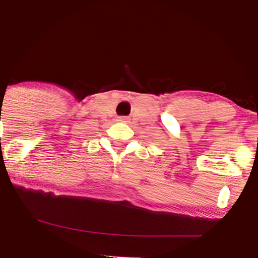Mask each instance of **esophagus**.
Here are the masks:
<instances>
[{
    "label": "esophagus",
    "mask_w": 258,
    "mask_h": 258,
    "mask_svg": "<svg viewBox=\"0 0 258 258\" xmlns=\"http://www.w3.org/2000/svg\"><path fill=\"white\" fill-rule=\"evenodd\" d=\"M126 120H127L126 116H120V117H117V121H126Z\"/></svg>",
    "instance_id": "esophagus-1"
}]
</instances>
